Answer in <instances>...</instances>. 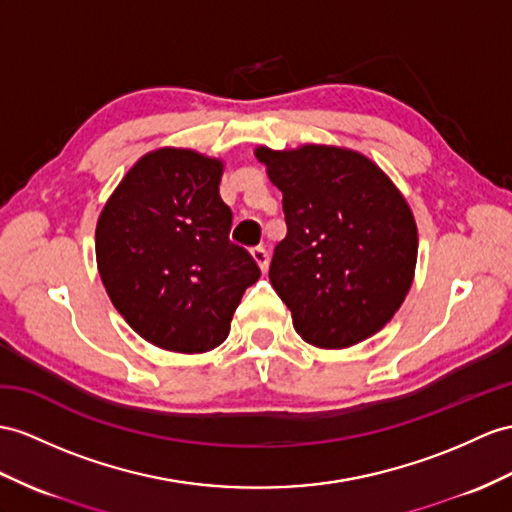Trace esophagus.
<instances>
[{
  "mask_svg": "<svg viewBox=\"0 0 512 512\" xmlns=\"http://www.w3.org/2000/svg\"><path fill=\"white\" fill-rule=\"evenodd\" d=\"M252 258L256 260V265L260 267V271L267 273V269H269V254H267V249H265V247H254V249H252Z\"/></svg>",
  "mask_w": 512,
  "mask_h": 512,
  "instance_id": "34e87169",
  "label": "esophagus"
}]
</instances>
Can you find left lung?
<instances>
[{
    "label": "left lung",
    "instance_id": "left-lung-1",
    "mask_svg": "<svg viewBox=\"0 0 512 512\" xmlns=\"http://www.w3.org/2000/svg\"><path fill=\"white\" fill-rule=\"evenodd\" d=\"M282 191L286 236L269 280L293 328L321 350L380 332L415 278L417 223L406 197L365 154L336 145L256 147Z\"/></svg>",
    "mask_w": 512,
    "mask_h": 512
}]
</instances>
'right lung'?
Here are the masks:
<instances>
[{
    "label": "right lung",
    "mask_w": 512,
    "mask_h": 512,
    "mask_svg": "<svg viewBox=\"0 0 512 512\" xmlns=\"http://www.w3.org/2000/svg\"><path fill=\"white\" fill-rule=\"evenodd\" d=\"M223 160L160 147L134 162L102 208L97 269L112 306L147 343L202 354L228 339L260 269L228 234Z\"/></svg>",
    "instance_id": "right-lung-1"
}]
</instances>
